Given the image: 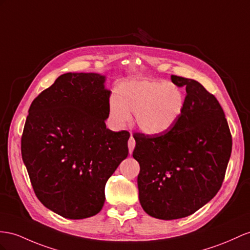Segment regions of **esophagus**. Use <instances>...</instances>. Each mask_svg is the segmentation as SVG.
<instances>
[{"mask_svg":"<svg viewBox=\"0 0 250 250\" xmlns=\"http://www.w3.org/2000/svg\"><path fill=\"white\" fill-rule=\"evenodd\" d=\"M127 146H129V152H130V154H132V152H133L134 148H135V140H134L133 136H131V137H130V139H129V143H127Z\"/></svg>","mask_w":250,"mask_h":250,"instance_id":"esophagus-1","label":"esophagus"}]
</instances>
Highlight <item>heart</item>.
I'll list each match as a JSON object with an SVG mask.
<instances>
[{"instance_id": "1", "label": "heart", "mask_w": 250, "mask_h": 250, "mask_svg": "<svg viewBox=\"0 0 250 250\" xmlns=\"http://www.w3.org/2000/svg\"><path fill=\"white\" fill-rule=\"evenodd\" d=\"M184 94L177 86L163 80L137 79L121 84L117 96L110 99V115L115 125L123 126L135 113V124L149 135L168 132L183 113Z\"/></svg>"}]
</instances>
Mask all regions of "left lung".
<instances>
[{
    "label": "left lung",
    "mask_w": 250,
    "mask_h": 250,
    "mask_svg": "<svg viewBox=\"0 0 250 250\" xmlns=\"http://www.w3.org/2000/svg\"><path fill=\"white\" fill-rule=\"evenodd\" d=\"M186 87L183 113L159 135L135 133L139 202L149 215L176 220L212 200L225 177L232 138L219 101L200 82L171 76Z\"/></svg>",
    "instance_id": "8db88e82"
}]
</instances>
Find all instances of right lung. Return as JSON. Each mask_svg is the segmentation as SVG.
Segmentation results:
<instances>
[{
    "label": "right lung",
    "instance_id": "add662e5",
    "mask_svg": "<svg viewBox=\"0 0 250 250\" xmlns=\"http://www.w3.org/2000/svg\"><path fill=\"white\" fill-rule=\"evenodd\" d=\"M105 77L66 73L31 102L21 139L22 159L39 201L65 219L104 207V187L129 154L127 131L106 129L111 91Z\"/></svg>",
    "mask_w": 250,
    "mask_h": 250
}]
</instances>
